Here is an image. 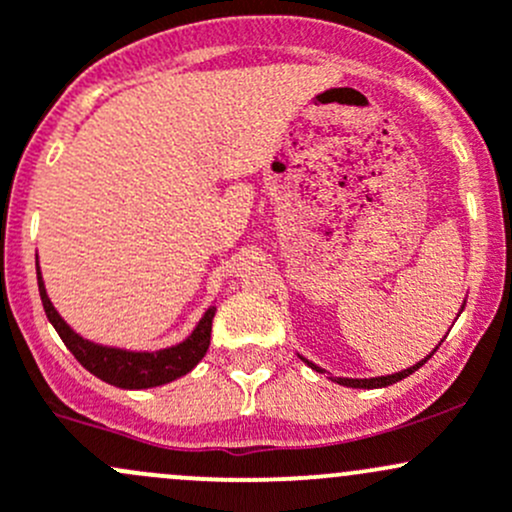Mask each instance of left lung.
<instances>
[{"label": "left lung", "mask_w": 512, "mask_h": 512, "mask_svg": "<svg viewBox=\"0 0 512 512\" xmlns=\"http://www.w3.org/2000/svg\"><path fill=\"white\" fill-rule=\"evenodd\" d=\"M430 356H427V359H430ZM425 361H420V364L405 368V371H400V373H393V376H381V378H334V381L342 383V386H346V388H386V386H393V383L403 381V378H408L410 373L417 371V368L425 364ZM312 368H317V366H312ZM317 371H320V368H317Z\"/></svg>", "instance_id": "8db88e82"}]
</instances>
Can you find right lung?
I'll return each mask as SVG.
<instances>
[{"label":"right lung","mask_w":512,"mask_h":512,"mask_svg":"<svg viewBox=\"0 0 512 512\" xmlns=\"http://www.w3.org/2000/svg\"><path fill=\"white\" fill-rule=\"evenodd\" d=\"M38 273V266H36ZM38 293H41L43 310L51 320L56 332L63 339V344L73 351L75 359L104 383H112L117 388H153L163 386V383L175 381V378L185 376L197 366V361L207 354L210 349V332H212V317L214 307L207 310L197 324L195 332L185 339L183 344L173 346V349L156 351V354H139V351H124V349H107V346L92 344L87 339L78 337L73 329L68 327L56 310H53L51 300H48L46 288H43L41 273H38Z\"/></svg>","instance_id":"right-lung-1"}]
</instances>
